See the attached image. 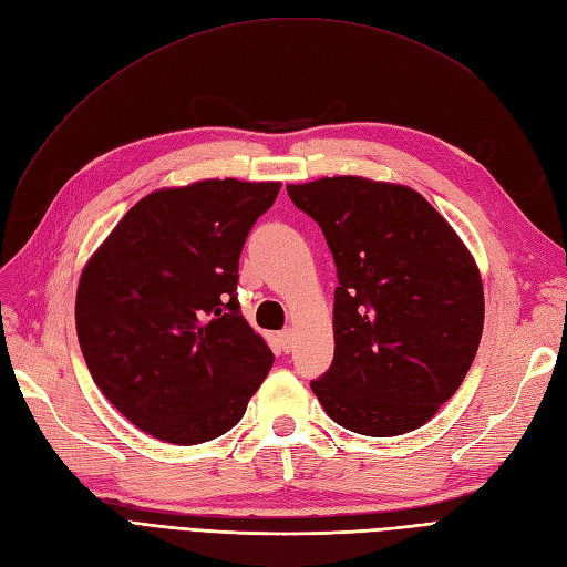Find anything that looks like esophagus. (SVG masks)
I'll return each mask as SVG.
<instances>
[{"label": "esophagus", "mask_w": 567, "mask_h": 567, "mask_svg": "<svg viewBox=\"0 0 567 567\" xmlns=\"http://www.w3.org/2000/svg\"><path fill=\"white\" fill-rule=\"evenodd\" d=\"M279 346H281V350H284V352H290V350H293V346H296V333L290 331V329H284V331L279 333Z\"/></svg>", "instance_id": "1"}]
</instances>
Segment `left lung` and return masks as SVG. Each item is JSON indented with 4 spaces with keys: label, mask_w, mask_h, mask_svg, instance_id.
<instances>
[{
    "label": "left lung",
    "mask_w": 567,
    "mask_h": 567,
    "mask_svg": "<svg viewBox=\"0 0 567 567\" xmlns=\"http://www.w3.org/2000/svg\"><path fill=\"white\" fill-rule=\"evenodd\" d=\"M333 252V364L312 390L338 425L411 433L466 379L485 321L471 250L404 184L342 175L288 184Z\"/></svg>",
    "instance_id": "8db88e82"
}]
</instances>
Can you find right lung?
<instances>
[{
	"mask_svg": "<svg viewBox=\"0 0 567 567\" xmlns=\"http://www.w3.org/2000/svg\"><path fill=\"white\" fill-rule=\"evenodd\" d=\"M281 182L158 188L82 269L75 326L99 390L151 437L210 442L244 419L274 354L238 312V257Z\"/></svg>",
	"mask_w": 567,
	"mask_h": 567,
	"instance_id": "add662e5",
	"label": "right lung"
}]
</instances>
